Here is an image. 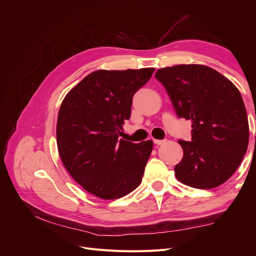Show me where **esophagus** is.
<instances>
[{
  "label": "esophagus",
  "instance_id": "obj_1",
  "mask_svg": "<svg viewBox=\"0 0 256 256\" xmlns=\"http://www.w3.org/2000/svg\"><path fill=\"white\" fill-rule=\"evenodd\" d=\"M152 141H154V143L156 144V145H162V144L166 142V140H157V138H154Z\"/></svg>",
  "mask_w": 256,
  "mask_h": 256
}]
</instances>
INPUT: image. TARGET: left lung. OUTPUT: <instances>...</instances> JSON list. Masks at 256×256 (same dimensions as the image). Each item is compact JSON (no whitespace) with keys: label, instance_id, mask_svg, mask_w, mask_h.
<instances>
[{"label":"left lung","instance_id":"8db88e82","mask_svg":"<svg viewBox=\"0 0 256 256\" xmlns=\"http://www.w3.org/2000/svg\"><path fill=\"white\" fill-rule=\"evenodd\" d=\"M154 78L166 90L178 118L192 120V141H178L184 157L174 168L177 180L198 189L226 182L249 144V122L238 88L214 69L198 64L161 68Z\"/></svg>","mask_w":256,"mask_h":256}]
</instances>
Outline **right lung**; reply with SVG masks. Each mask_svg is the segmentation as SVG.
Here are the masks:
<instances>
[{"instance_id":"1","label":"right lung","mask_w":256,"mask_h":256,"mask_svg":"<svg viewBox=\"0 0 256 256\" xmlns=\"http://www.w3.org/2000/svg\"><path fill=\"white\" fill-rule=\"evenodd\" d=\"M154 68L96 70L69 90L60 104L56 143L67 172L90 194L125 196L142 182L152 141L118 138L132 97Z\"/></svg>"}]
</instances>
